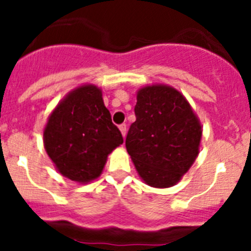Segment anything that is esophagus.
<instances>
[{
	"instance_id": "obj_1",
	"label": "esophagus",
	"mask_w": 251,
	"mask_h": 251,
	"mask_svg": "<svg viewBox=\"0 0 251 251\" xmlns=\"http://www.w3.org/2000/svg\"><path fill=\"white\" fill-rule=\"evenodd\" d=\"M119 130H121L123 138L127 136V126H126V124H121V126H119Z\"/></svg>"
}]
</instances>
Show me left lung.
<instances>
[{
    "mask_svg": "<svg viewBox=\"0 0 251 251\" xmlns=\"http://www.w3.org/2000/svg\"><path fill=\"white\" fill-rule=\"evenodd\" d=\"M136 122L126 147L146 185H176L200 152L202 127L185 95L174 86L152 84L137 92Z\"/></svg>",
    "mask_w": 251,
    "mask_h": 251,
    "instance_id": "8db88e82",
    "label": "left lung"
}]
</instances>
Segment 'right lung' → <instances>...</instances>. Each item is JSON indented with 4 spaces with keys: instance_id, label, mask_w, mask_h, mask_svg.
<instances>
[{
    "instance_id": "1",
    "label": "right lung",
    "mask_w": 251,
    "mask_h": 251,
    "mask_svg": "<svg viewBox=\"0 0 251 251\" xmlns=\"http://www.w3.org/2000/svg\"><path fill=\"white\" fill-rule=\"evenodd\" d=\"M123 143L99 86L83 84L59 101L44 128V147L60 175L88 183L103 172L110 153Z\"/></svg>"
}]
</instances>
